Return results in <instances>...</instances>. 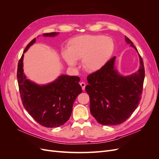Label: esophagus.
<instances>
[{"label": "esophagus", "mask_w": 159, "mask_h": 159, "mask_svg": "<svg viewBox=\"0 0 159 159\" xmlns=\"http://www.w3.org/2000/svg\"><path fill=\"white\" fill-rule=\"evenodd\" d=\"M80 85L81 86V88H82V89H83V90H84V89H85V85H86V84L82 81V82H81V83H80Z\"/></svg>", "instance_id": "obj_1"}]
</instances>
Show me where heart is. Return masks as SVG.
I'll return each instance as SVG.
<instances>
[{
  "mask_svg": "<svg viewBox=\"0 0 159 159\" xmlns=\"http://www.w3.org/2000/svg\"><path fill=\"white\" fill-rule=\"evenodd\" d=\"M114 50L111 38L102 35L85 34L75 37L69 42L68 48L61 51L62 58L71 68L82 59L84 68L96 71L106 64Z\"/></svg>",
  "mask_w": 159,
  "mask_h": 159,
  "instance_id": "b5f03b06",
  "label": "heart"
}]
</instances>
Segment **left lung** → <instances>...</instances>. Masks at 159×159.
<instances>
[{
	"instance_id": "8db88e82",
	"label": "left lung",
	"mask_w": 159,
	"mask_h": 159,
	"mask_svg": "<svg viewBox=\"0 0 159 159\" xmlns=\"http://www.w3.org/2000/svg\"><path fill=\"white\" fill-rule=\"evenodd\" d=\"M125 41L139 54L140 66L137 72L127 76L120 74L115 68L114 56L87 78L89 85L85 86V91L89 95L90 112L103 125H116L125 121L141 99L145 79L143 61L127 36Z\"/></svg>"
}]
</instances>
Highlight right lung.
I'll return each mask as SVG.
<instances>
[{
    "label": "right lung",
    "mask_w": 159,
    "mask_h": 159,
    "mask_svg": "<svg viewBox=\"0 0 159 159\" xmlns=\"http://www.w3.org/2000/svg\"><path fill=\"white\" fill-rule=\"evenodd\" d=\"M58 32L43 34L44 37H54ZM36 42V38L27 45L18 61L17 79L24 107L32 118L41 125L54 128L68 121L73 104L82 92L78 76L61 75L52 82L37 84L28 80L24 73V53Z\"/></svg>",
    "instance_id": "right-lung-1"
}]
</instances>
